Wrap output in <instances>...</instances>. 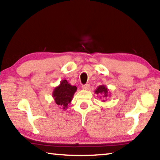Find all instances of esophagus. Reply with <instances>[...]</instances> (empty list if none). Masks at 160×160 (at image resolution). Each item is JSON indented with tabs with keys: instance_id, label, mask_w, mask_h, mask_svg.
I'll return each mask as SVG.
<instances>
[{
	"instance_id": "obj_1",
	"label": "esophagus",
	"mask_w": 160,
	"mask_h": 160,
	"mask_svg": "<svg viewBox=\"0 0 160 160\" xmlns=\"http://www.w3.org/2000/svg\"><path fill=\"white\" fill-rule=\"evenodd\" d=\"M82 88L83 90H88L90 88V85L88 84V83H87V84H85V85H83Z\"/></svg>"
}]
</instances>
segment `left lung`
<instances>
[{"label":"left lung","mask_w":160,"mask_h":160,"mask_svg":"<svg viewBox=\"0 0 160 160\" xmlns=\"http://www.w3.org/2000/svg\"><path fill=\"white\" fill-rule=\"evenodd\" d=\"M95 93L98 94V95H102L103 98H107L108 96H110V92H109V89L107 88V86L105 85H101L98 86L97 88L95 90ZM100 98H101V96H100ZM103 102H105L104 100H103Z\"/></svg>","instance_id":"obj_1"}]
</instances>
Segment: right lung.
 <instances>
[{
    "label": "right lung",
    "instance_id": "add662e5",
    "mask_svg": "<svg viewBox=\"0 0 160 160\" xmlns=\"http://www.w3.org/2000/svg\"><path fill=\"white\" fill-rule=\"evenodd\" d=\"M77 90V86L71 85L66 79H64L60 82L59 86L54 88L52 92V96L55 103L64 111L72 102L73 96Z\"/></svg>",
    "mask_w": 160,
    "mask_h": 160
}]
</instances>
